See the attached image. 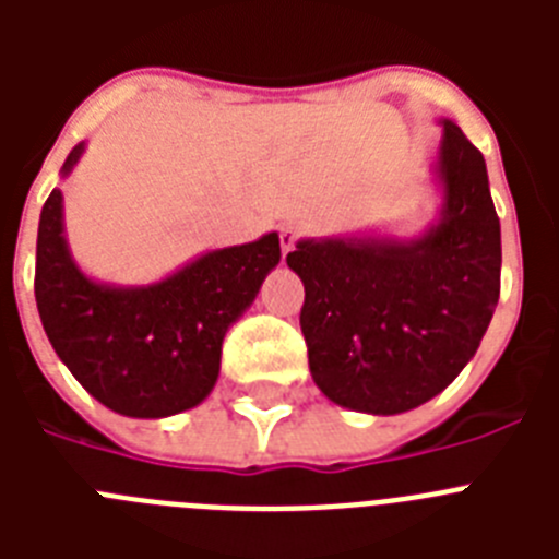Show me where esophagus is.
<instances>
[{"label":"esophagus","instance_id":"34e87169","mask_svg":"<svg viewBox=\"0 0 559 559\" xmlns=\"http://www.w3.org/2000/svg\"><path fill=\"white\" fill-rule=\"evenodd\" d=\"M280 246H283V254H288V251L296 246V226L294 224L280 226Z\"/></svg>","mask_w":559,"mask_h":559}]
</instances>
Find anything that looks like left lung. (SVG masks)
Segmentation results:
<instances>
[{"label": "left lung", "mask_w": 559, "mask_h": 559, "mask_svg": "<svg viewBox=\"0 0 559 559\" xmlns=\"http://www.w3.org/2000/svg\"><path fill=\"white\" fill-rule=\"evenodd\" d=\"M442 221L414 243L358 237L302 240L290 269L305 285L299 313L316 386L369 414L423 406L476 355L501 294V224L487 165L442 122Z\"/></svg>", "instance_id": "8db88e82"}]
</instances>
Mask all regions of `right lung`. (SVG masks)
I'll return each mask as SVG.
<instances>
[{
  "label": "right lung",
  "instance_id": "1",
  "mask_svg": "<svg viewBox=\"0 0 559 559\" xmlns=\"http://www.w3.org/2000/svg\"><path fill=\"white\" fill-rule=\"evenodd\" d=\"M69 153L63 173L81 159ZM61 190L38 221L36 305L44 333L78 383L126 417H170L199 406L221 369V344L280 263V237L210 251L147 288H108L81 274L61 221Z\"/></svg>",
  "mask_w": 559,
  "mask_h": 559
}]
</instances>
